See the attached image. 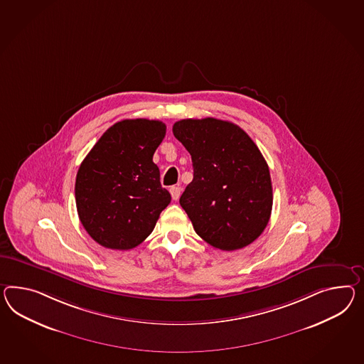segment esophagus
Instances as JSON below:
<instances>
[{
  "instance_id": "34e87169",
  "label": "esophagus",
  "mask_w": 364,
  "mask_h": 364,
  "mask_svg": "<svg viewBox=\"0 0 364 364\" xmlns=\"http://www.w3.org/2000/svg\"><path fill=\"white\" fill-rule=\"evenodd\" d=\"M181 191H182V188L179 186H171L170 187V193H171V198L174 199V200H177L178 198L181 196Z\"/></svg>"
}]
</instances>
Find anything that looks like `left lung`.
<instances>
[{
    "label": "left lung",
    "mask_w": 364,
    "mask_h": 364,
    "mask_svg": "<svg viewBox=\"0 0 364 364\" xmlns=\"http://www.w3.org/2000/svg\"><path fill=\"white\" fill-rule=\"evenodd\" d=\"M173 133L191 156L194 178L181 196L196 232L214 248L235 251L255 242L269 222V168L240 127L186 119Z\"/></svg>",
    "instance_id": "obj_1"
}]
</instances>
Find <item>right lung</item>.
<instances>
[{"mask_svg":"<svg viewBox=\"0 0 364 364\" xmlns=\"http://www.w3.org/2000/svg\"><path fill=\"white\" fill-rule=\"evenodd\" d=\"M166 134L159 120L116 122L83 159L75 199L85 231L105 248L127 251L144 242L171 196L161 186L153 154Z\"/></svg>","mask_w":364,"mask_h":364,"instance_id":"1","label":"right lung"}]
</instances>
